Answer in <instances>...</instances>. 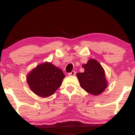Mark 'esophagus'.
I'll return each instance as SVG.
<instances>
[{
	"mask_svg": "<svg viewBox=\"0 0 135 135\" xmlns=\"http://www.w3.org/2000/svg\"><path fill=\"white\" fill-rule=\"evenodd\" d=\"M75 74V71H72L71 73L68 74V75H69V76H73V75H74Z\"/></svg>",
	"mask_w": 135,
	"mask_h": 135,
	"instance_id": "esophagus-1",
	"label": "esophagus"
}]
</instances>
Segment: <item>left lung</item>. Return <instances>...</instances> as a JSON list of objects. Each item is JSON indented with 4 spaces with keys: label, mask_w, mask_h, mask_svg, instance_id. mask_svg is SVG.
Masks as SVG:
<instances>
[{
    "label": "left lung",
    "mask_w": 135,
    "mask_h": 135,
    "mask_svg": "<svg viewBox=\"0 0 135 135\" xmlns=\"http://www.w3.org/2000/svg\"><path fill=\"white\" fill-rule=\"evenodd\" d=\"M84 73H78L77 77L80 86L93 95L102 93L108 86L105 71L102 66L95 59H90L87 63L82 65Z\"/></svg>",
    "instance_id": "obj_1"
}]
</instances>
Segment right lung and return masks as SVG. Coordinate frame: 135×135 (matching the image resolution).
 <instances>
[{"mask_svg":"<svg viewBox=\"0 0 135 135\" xmlns=\"http://www.w3.org/2000/svg\"><path fill=\"white\" fill-rule=\"evenodd\" d=\"M65 75L52 63L45 62L34 68L26 77L29 88L38 97L47 98L60 87Z\"/></svg>","mask_w":135,"mask_h":135,"instance_id":"right-lung-1","label":"right lung"}]
</instances>
